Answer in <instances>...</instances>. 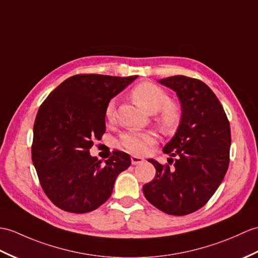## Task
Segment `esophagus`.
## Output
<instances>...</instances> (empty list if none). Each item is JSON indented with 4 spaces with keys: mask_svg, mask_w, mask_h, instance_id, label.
<instances>
[{
    "mask_svg": "<svg viewBox=\"0 0 258 258\" xmlns=\"http://www.w3.org/2000/svg\"><path fill=\"white\" fill-rule=\"evenodd\" d=\"M131 160H132V164H133V165H139V164L143 163L144 158H142L140 156H132Z\"/></svg>",
    "mask_w": 258,
    "mask_h": 258,
    "instance_id": "34e87169",
    "label": "esophagus"
}]
</instances>
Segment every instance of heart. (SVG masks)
<instances>
[{"instance_id":"obj_1","label":"heart","mask_w":258,"mask_h":258,"mask_svg":"<svg viewBox=\"0 0 258 258\" xmlns=\"http://www.w3.org/2000/svg\"><path fill=\"white\" fill-rule=\"evenodd\" d=\"M132 97L137 104L149 113L156 112V121L159 127L166 133H172L177 130L182 117V110L179 103L169 100L165 90L152 82H141L132 89ZM115 116V102L111 100L106 104L104 117L112 122ZM156 142V134L151 131H130L119 137V145L133 154H142L147 146Z\"/></svg>"}]
</instances>
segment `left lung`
<instances>
[{
	"label": "left lung",
	"mask_w": 258,
	"mask_h": 258,
	"mask_svg": "<svg viewBox=\"0 0 258 258\" xmlns=\"http://www.w3.org/2000/svg\"><path fill=\"white\" fill-rule=\"evenodd\" d=\"M159 82L176 91L182 117L163 149L171 157L168 164L148 159L156 175L143 192L158 210L187 215L205 206L223 180L230 163V122L217 95L201 80L173 76Z\"/></svg>",
	"instance_id": "obj_1"
}]
</instances>
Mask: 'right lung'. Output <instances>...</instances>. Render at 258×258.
<instances>
[{
	"label": "right lung",
	"mask_w": 258,
	"mask_h": 258,
	"mask_svg": "<svg viewBox=\"0 0 258 258\" xmlns=\"http://www.w3.org/2000/svg\"><path fill=\"white\" fill-rule=\"evenodd\" d=\"M137 76L82 74L68 78L39 106L34 123L32 160L41 188L63 211L87 213L109 199L115 179L131 165L113 151L104 164L89 149L105 132L110 100Z\"/></svg>",
	"instance_id": "right-lung-1"
}]
</instances>
